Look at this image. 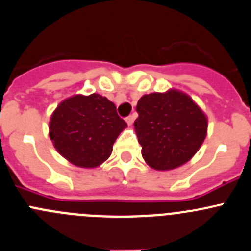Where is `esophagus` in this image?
Wrapping results in <instances>:
<instances>
[{"mask_svg":"<svg viewBox=\"0 0 251 251\" xmlns=\"http://www.w3.org/2000/svg\"><path fill=\"white\" fill-rule=\"evenodd\" d=\"M133 121H135V115H130L126 118V123H127L128 125H132Z\"/></svg>","mask_w":251,"mask_h":251,"instance_id":"1","label":"esophagus"}]
</instances>
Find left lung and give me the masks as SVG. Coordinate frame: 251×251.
Instances as JSON below:
<instances>
[{
	"instance_id": "8db88e82",
	"label": "left lung",
	"mask_w": 251,
	"mask_h": 251,
	"mask_svg": "<svg viewBox=\"0 0 251 251\" xmlns=\"http://www.w3.org/2000/svg\"><path fill=\"white\" fill-rule=\"evenodd\" d=\"M136 135L150 167L169 170L180 167L202 145L207 118L186 94L177 91L146 94L138 100Z\"/></svg>"
}]
</instances>
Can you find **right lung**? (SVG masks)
<instances>
[{
  "instance_id": "add662e5",
  "label": "right lung",
  "mask_w": 251,
  "mask_h": 251,
  "mask_svg": "<svg viewBox=\"0 0 251 251\" xmlns=\"http://www.w3.org/2000/svg\"><path fill=\"white\" fill-rule=\"evenodd\" d=\"M127 126L113 101L99 94L75 96L56 108L50 138L62 157L81 168H96L109 158L113 145Z\"/></svg>"
}]
</instances>
